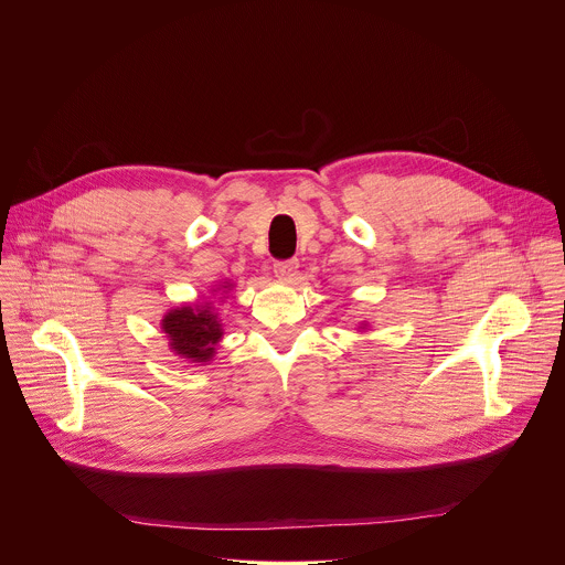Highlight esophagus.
<instances>
[{
	"label": "esophagus",
	"mask_w": 565,
	"mask_h": 565,
	"mask_svg": "<svg viewBox=\"0 0 565 565\" xmlns=\"http://www.w3.org/2000/svg\"><path fill=\"white\" fill-rule=\"evenodd\" d=\"M297 268H299V262L297 259H288V262H277L273 266L275 270V277L284 279V281H290L295 275H297Z\"/></svg>",
	"instance_id": "34e87169"
}]
</instances>
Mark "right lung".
I'll return each mask as SVG.
<instances>
[{"label": "right lung", "mask_w": 565, "mask_h": 565, "mask_svg": "<svg viewBox=\"0 0 565 565\" xmlns=\"http://www.w3.org/2000/svg\"><path fill=\"white\" fill-rule=\"evenodd\" d=\"M225 290L232 288L223 286ZM223 290V292H225ZM160 329H163L166 338L170 340L172 351L194 364H205L214 358V347L223 338L221 319L210 308V303H196V306H183L170 310L163 319H160Z\"/></svg>", "instance_id": "add662e5"}]
</instances>
